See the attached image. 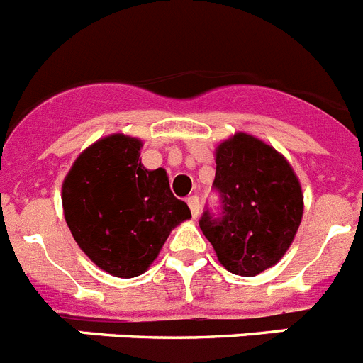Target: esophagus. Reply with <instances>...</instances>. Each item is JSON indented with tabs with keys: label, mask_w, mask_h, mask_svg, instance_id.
Returning a JSON list of instances; mask_svg holds the SVG:
<instances>
[{
	"label": "esophagus",
	"mask_w": 363,
	"mask_h": 363,
	"mask_svg": "<svg viewBox=\"0 0 363 363\" xmlns=\"http://www.w3.org/2000/svg\"><path fill=\"white\" fill-rule=\"evenodd\" d=\"M187 205H189V209H191L192 218L196 220V218L200 216V198H198V196L187 198Z\"/></svg>",
	"instance_id": "obj_1"
}]
</instances>
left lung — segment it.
<instances>
[{
  "label": "left lung",
  "instance_id": "1",
  "mask_svg": "<svg viewBox=\"0 0 363 363\" xmlns=\"http://www.w3.org/2000/svg\"><path fill=\"white\" fill-rule=\"evenodd\" d=\"M223 216L205 213L200 227L220 264L233 274L256 277L277 265L303 216V192L284 154L259 138L236 133L214 152Z\"/></svg>",
  "mask_w": 363,
  "mask_h": 363
}]
</instances>
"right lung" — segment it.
<instances>
[{"instance_id":"right-lung-1","label":"right lung","mask_w":363,"mask_h":363,"mask_svg":"<svg viewBox=\"0 0 363 363\" xmlns=\"http://www.w3.org/2000/svg\"><path fill=\"white\" fill-rule=\"evenodd\" d=\"M140 138L108 134L86 147L62 187L65 221L92 264L118 278L140 277L171 230L191 218L165 169L142 165Z\"/></svg>"}]
</instances>
